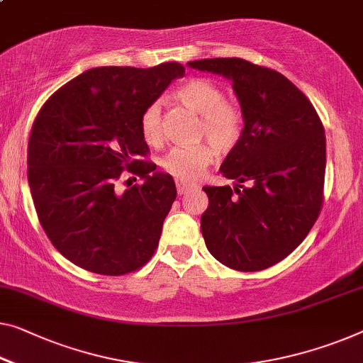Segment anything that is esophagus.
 Instances as JSON below:
<instances>
[{
    "mask_svg": "<svg viewBox=\"0 0 363 363\" xmlns=\"http://www.w3.org/2000/svg\"><path fill=\"white\" fill-rule=\"evenodd\" d=\"M176 186H177V192L181 194H187L189 191H194V189H196L197 186L196 184H191V182H184V181H177L176 182Z\"/></svg>",
    "mask_w": 363,
    "mask_h": 363,
    "instance_id": "esophagus-1",
    "label": "esophagus"
}]
</instances>
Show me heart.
<instances>
[{
	"label": "heart",
	"instance_id": "obj_1",
	"mask_svg": "<svg viewBox=\"0 0 363 363\" xmlns=\"http://www.w3.org/2000/svg\"><path fill=\"white\" fill-rule=\"evenodd\" d=\"M174 97L184 107L202 116L199 137L208 138L214 147L208 143H200L197 147L172 148L161 160V167L179 181H196L213 161L215 150L226 155L240 143L245 128V117L240 107L226 101L225 89L208 78L186 81L181 88L176 89ZM140 128L143 138L150 145H160L163 142L161 106L158 102H153L145 109Z\"/></svg>",
	"mask_w": 363,
	"mask_h": 363
}]
</instances>
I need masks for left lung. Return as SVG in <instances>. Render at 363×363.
Wrapping results in <instances>:
<instances>
[{
	"instance_id": "1",
	"label": "left lung",
	"mask_w": 363,
	"mask_h": 363,
	"mask_svg": "<svg viewBox=\"0 0 363 363\" xmlns=\"http://www.w3.org/2000/svg\"><path fill=\"white\" fill-rule=\"evenodd\" d=\"M228 78L245 128L220 172L236 184L205 186L200 228L210 254L241 272L264 270L298 247L323 207L326 137L310 99L282 73L242 58L187 63Z\"/></svg>"
}]
</instances>
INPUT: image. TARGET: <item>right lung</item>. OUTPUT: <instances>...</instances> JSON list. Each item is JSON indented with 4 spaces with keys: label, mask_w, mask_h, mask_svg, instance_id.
<instances>
[{
    "label": "right lung",
    "mask_w": 363,
    "mask_h": 363,
    "mask_svg": "<svg viewBox=\"0 0 363 363\" xmlns=\"http://www.w3.org/2000/svg\"><path fill=\"white\" fill-rule=\"evenodd\" d=\"M184 72L176 62L91 68L37 113L27 181L43 231L74 266L125 275L155 254L177 192L172 176L143 160L150 150L140 121ZM123 169L143 184L118 191L115 182Z\"/></svg>",
    "instance_id": "right-lung-1"
}]
</instances>
